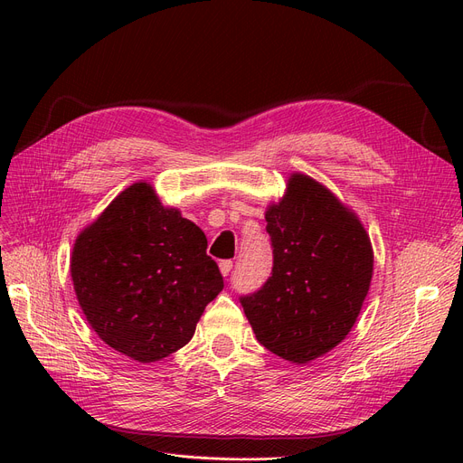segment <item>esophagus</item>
I'll use <instances>...</instances> for the list:
<instances>
[{
	"mask_svg": "<svg viewBox=\"0 0 463 463\" xmlns=\"http://www.w3.org/2000/svg\"><path fill=\"white\" fill-rule=\"evenodd\" d=\"M219 270H222L223 276H229L232 270V260H222L219 262Z\"/></svg>",
	"mask_w": 463,
	"mask_h": 463,
	"instance_id": "obj_1",
	"label": "esophagus"
}]
</instances>
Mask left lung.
Masks as SVG:
<instances>
[{
	"mask_svg": "<svg viewBox=\"0 0 463 463\" xmlns=\"http://www.w3.org/2000/svg\"><path fill=\"white\" fill-rule=\"evenodd\" d=\"M264 217L272 276L240 302L260 345L307 364L342 344L356 323L373 276L370 234L326 185L302 173L288 176Z\"/></svg>",
	"mask_w": 463,
	"mask_h": 463,
	"instance_id": "left-lung-1",
	"label": "left lung"
}]
</instances>
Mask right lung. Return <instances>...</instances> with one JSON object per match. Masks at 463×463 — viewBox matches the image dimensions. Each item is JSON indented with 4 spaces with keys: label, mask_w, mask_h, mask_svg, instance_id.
I'll return each instance as SVG.
<instances>
[{
    "label": "right lung",
    "mask_w": 463,
    "mask_h": 463,
    "mask_svg": "<svg viewBox=\"0 0 463 463\" xmlns=\"http://www.w3.org/2000/svg\"><path fill=\"white\" fill-rule=\"evenodd\" d=\"M204 232L137 182L75 240L71 279L90 326L137 362L176 353L197 328L223 278Z\"/></svg>",
    "instance_id": "obj_1"
}]
</instances>
